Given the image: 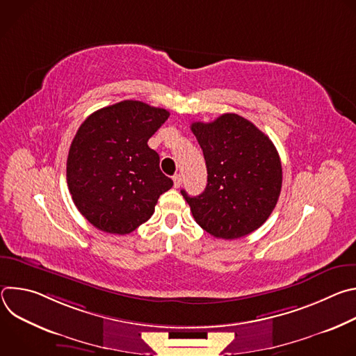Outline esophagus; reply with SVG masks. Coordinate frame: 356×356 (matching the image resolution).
Wrapping results in <instances>:
<instances>
[{"mask_svg":"<svg viewBox=\"0 0 356 356\" xmlns=\"http://www.w3.org/2000/svg\"><path fill=\"white\" fill-rule=\"evenodd\" d=\"M173 183H175V187L179 188L181 186V176L180 175H175L173 176Z\"/></svg>","mask_w":356,"mask_h":356,"instance_id":"obj_1","label":"esophagus"}]
</instances>
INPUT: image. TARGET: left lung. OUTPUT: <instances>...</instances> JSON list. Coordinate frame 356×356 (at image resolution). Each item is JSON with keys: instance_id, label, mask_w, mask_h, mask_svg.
Instances as JSON below:
<instances>
[{"instance_id": "obj_1", "label": "left lung", "mask_w": 356, "mask_h": 356, "mask_svg": "<svg viewBox=\"0 0 356 356\" xmlns=\"http://www.w3.org/2000/svg\"><path fill=\"white\" fill-rule=\"evenodd\" d=\"M204 154L207 186L200 195L181 190L195 222L210 235L236 239L258 229L282 190V163L273 142L238 114L193 122Z\"/></svg>"}]
</instances>
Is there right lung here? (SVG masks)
<instances>
[{"label":"right lung","mask_w":356,"mask_h":356,"mask_svg":"<svg viewBox=\"0 0 356 356\" xmlns=\"http://www.w3.org/2000/svg\"><path fill=\"white\" fill-rule=\"evenodd\" d=\"M165 108L125 99L80 125L67 156V186L74 206L99 231L125 235L146 222L173 181L147 146L169 118Z\"/></svg>","instance_id":"add662e5"}]
</instances>
